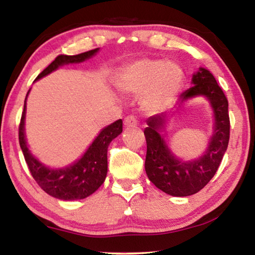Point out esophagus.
<instances>
[{"label":"esophagus","instance_id":"obj_1","mask_svg":"<svg viewBox=\"0 0 255 255\" xmlns=\"http://www.w3.org/2000/svg\"><path fill=\"white\" fill-rule=\"evenodd\" d=\"M124 125L126 128H135L137 127V119L133 116H128V117L125 118Z\"/></svg>","mask_w":255,"mask_h":255}]
</instances>
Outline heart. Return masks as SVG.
Wrapping results in <instances>:
<instances>
[{
	"label": "heart",
	"instance_id": "1",
	"mask_svg": "<svg viewBox=\"0 0 255 255\" xmlns=\"http://www.w3.org/2000/svg\"><path fill=\"white\" fill-rule=\"evenodd\" d=\"M184 73L179 64L171 60L141 58L130 64L120 75L117 86L124 94L142 96L146 111H158L178 96Z\"/></svg>",
	"mask_w": 255,
	"mask_h": 255
}]
</instances>
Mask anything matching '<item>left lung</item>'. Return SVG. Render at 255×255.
Here are the masks:
<instances>
[{"instance_id": "1", "label": "left lung", "mask_w": 255, "mask_h": 255, "mask_svg": "<svg viewBox=\"0 0 255 255\" xmlns=\"http://www.w3.org/2000/svg\"><path fill=\"white\" fill-rule=\"evenodd\" d=\"M193 86L180 96L178 107L198 97L208 100L213 110V133L201 156L183 161L172 152L166 139L165 126L170 112H162L146 120L144 135L147 144L145 171L149 181L163 192L174 197L195 195L213 179L218 170L228 140L230 117L228 102L214 75L204 67L192 74Z\"/></svg>"}]
</instances>
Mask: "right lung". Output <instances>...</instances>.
Masks as SVG:
<instances>
[{"label": "right lung", "mask_w": 255, "mask_h": 255, "mask_svg": "<svg viewBox=\"0 0 255 255\" xmlns=\"http://www.w3.org/2000/svg\"><path fill=\"white\" fill-rule=\"evenodd\" d=\"M99 50L100 48H96L74 56L59 55L48 67H46L37 76L34 82L50 74L60 66L83 63L97 55ZM30 90L25 97L22 117H21L19 143L33 179L45 192L60 200H80L91 196L105 182L108 172V146L123 132V120L119 119L101 129L84 154L75 162L63 167L47 166L31 153L25 138V111H27V98Z\"/></svg>", "instance_id": "obj_1"}]
</instances>
